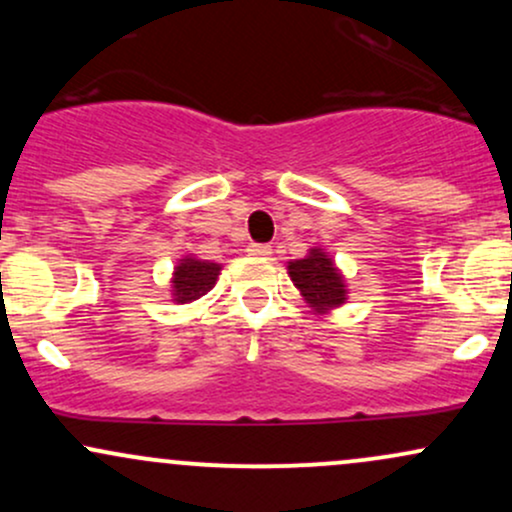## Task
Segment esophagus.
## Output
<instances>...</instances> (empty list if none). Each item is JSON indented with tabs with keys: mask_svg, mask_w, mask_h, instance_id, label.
Here are the masks:
<instances>
[{
	"mask_svg": "<svg viewBox=\"0 0 512 512\" xmlns=\"http://www.w3.org/2000/svg\"><path fill=\"white\" fill-rule=\"evenodd\" d=\"M248 252H250V255H257V257H267V255H272V245L250 243L248 245Z\"/></svg>",
	"mask_w": 512,
	"mask_h": 512,
	"instance_id": "obj_1",
	"label": "esophagus"
}]
</instances>
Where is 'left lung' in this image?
I'll return each instance as SVG.
<instances>
[{
    "mask_svg": "<svg viewBox=\"0 0 512 512\" xmlns=\"http://www.w3.org/2000/svg\"><path fill=\"white\" fill-rule=\"evenodd\" d=\"M289 276L317 313H325L344 303V279L325 252L310 250V255L303 260L289 262Z\"/></svg>",
    "mask_w": 512,
    "mask_h": 512,
    "instance_id": "obj_1",
    "label": "left lung"
}]
</instances>
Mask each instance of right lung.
<instances>
[{
	"label": "right lung",
	"instance_id": "obj_1",
	"mask_svg": "<svg viewBox=\"0 0 512 512\" xmlns=\"http://www.w3.org/2000/svg\"><path fill=\"white\" fill-rule=\"evenodd\" d=\"M219 264L207 260H195V257H185L173 276V301L192 303L202 298L204 293L214 289L216 276H219Z\"/></svg>",
	"mask_w": 512,
	"mask_h": 512
}]
</instances>
